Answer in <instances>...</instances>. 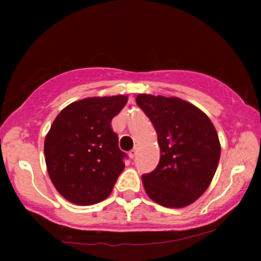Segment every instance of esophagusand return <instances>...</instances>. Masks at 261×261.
Returning a JSON list of instances; mask_svg holds the SVG:
<instances>
[{
  "label": "esophagus",
  "instance_id": "34e87169",
  "mask_svg": "<svg viewBox=\"0 0 261 261\" xmlns=\"http://www.w3.org/2000/svg\"><path fill=\"white\" fill-rule=\"evenodd\" d=\"M136 154H137V148H136V147L131 149L130 153H128V155H130V158H133V160H134L135 157H136Z\"/></svg>",
  "mask_w": 261,
  "mask_h": 261
}]
</instances>
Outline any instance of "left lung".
<instances>
[{"mask_svg":"<svg viewBox=\"0 0 261 261\" xmlns=\"http://www.w3.org/2000/svg\"><path fill=\"white\" fill-rule=\"evenodd\" d=\"M136 103L153 124L161 160L142 175L146 193L166 207H184L208 188L220 161L216 128L199 108L179 98L139 94Z\"/></svg>","mask_w":261,"mask_h":261,"instance_id":"left-lung-1","label":"left lung"}]
</instances>
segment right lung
<instances>
[{"mask_svg":"<svg viewBox=\"0 0 261 261\" xmlns=\"http://www.w3.org/2000/svg\"><path fill=\"white\" fill-rule=\"evenodd\" d=\"M126 103L125 95L86 98L56 116L44 153L50 179L66 200L93 205L110 195L127 158L110 122Z\"/></svg>","mask_w":261,"mask_h":261,"instance_id":"add662e5","label":"right lung"}]
</instances>
